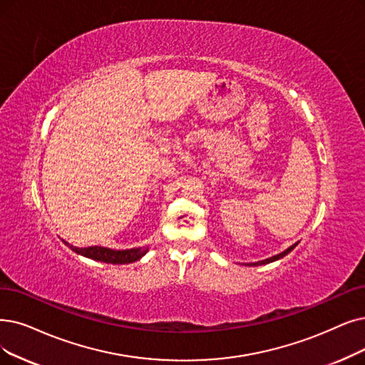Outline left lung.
I'll list each match as a JSON object with an SVG mask.
<instances>
[{
	"mask_svg": "<svg viewBox=\"0 0 365 365\" xmlns=\"http://www.w3.org/2000/svg\"><path fill=\"white\" fill-rule=\"evenodd\" d=\"M297 245H298V242H295L294 245H290L287 250H284V252H283V253H280V255H275V256H272V257H269V259L260 260V262H256V264H249V265H255V267H256V265H264V264H269V262H274V260H277V259H282V257H284L289 252H292Z\"/></svg>",
	"mask_w": 365,
	"mask_h": 365,
	"instance_id": "left-lung-1",
	"label": "left lung"
}]
</instances>
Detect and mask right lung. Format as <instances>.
Wrapping results in <instances>:
<instances>
[{"label":"right lung","mask_w":365,"mask_h":365,"mask_svg":"<svg viewBox=\"0 0 365 365\" xmlns=\"http://www.w3.org/2000/svg\"><path fill=\"white\" fill-rule=\"evenodd\" d=\"M66 242V241H64ZM73 252H76L85 257H90L94 260L106 262V264H132V262L139 260L145 253L148 252V247H139V249H130V250H112L108 247H85V249H79V247H73L68 242H66Z\"/></svg>","instance_id":"add662e5"}]
</instances>
